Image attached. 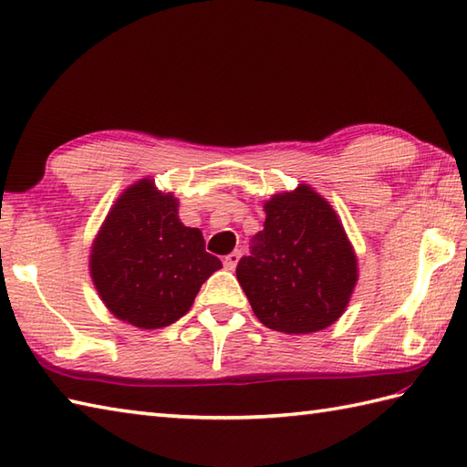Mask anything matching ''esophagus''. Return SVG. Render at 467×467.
Here are the masks:
<instances>
[{
  "mask_svg": "<svg viewBox=\"0 0 467 467\" xmlns=\"http://www.w3.org/2000/svg\"><path fill=\"white\" fill-rule=\"evenodd\" d=\"M239 259H241V253H239V251H233L231 254H226L224 261H223L224 269H226V271H234V269H236V263H239Z\"/></svg>",
  "mask_w": 467,
  "mask_h": 467,
  "instance_id": "esophagus-1",
  "label": "esophagus"
}]
</instances>
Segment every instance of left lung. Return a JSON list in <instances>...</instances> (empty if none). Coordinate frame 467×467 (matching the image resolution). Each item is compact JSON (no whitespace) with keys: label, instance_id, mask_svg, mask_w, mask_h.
I'll return each mask as SVG.
<instances>
[{"label":"left lung","instance_id":"1","mask_svg":"<svg viewBox=\"0 0 467 467\" xmlns=\"http://www.w3.org/2000/svg\"><path fill=\"white\" fill-rule=\"evenodd\" d=\"M265 213L236 279L269 329L321 331L339 319L357 283V259L339 218L309 186L275 194Z\"/></svg>","mask_w":467,"mask_h":467}]
</instances>
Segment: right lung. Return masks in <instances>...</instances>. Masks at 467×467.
<instances>
[{
  "mask_svg": "<svg viewBox=\"0 0 467 467\" xmlns=\"http://www.w3.org/2000/svg\"><path fill=\"white\" fill-rule=\"evenodd\" d=\"M221 266L206 253L202 233L181 223L176 198L158 192L152 181H140L118 198L90 261L108 309L140 329L181 319Z\"/></svg>",
  "mask_w": 467,
  "mask_h": 467,
  "instance_id": "right-lung-1",
  "label": "right lung"
}]
</instances>
